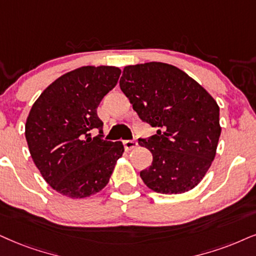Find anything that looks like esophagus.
<instances>
[{
    "label": "esophagus",
    "instance_id": "34e87169",
    "mask_svg": "<svg viewBox=\"0 0 256 256\" xmlns=\"http://www.w3.org/2000/svg\"><path fill=\"white\" fill-rule=\"evenodd\" d=\"M138 143L136 140H124V148L126 150H132V148H134L137 146Z\"/></svg>",
    "mask_w": 256,
    "mask_h": 256
}]
</instances>
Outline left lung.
Instances as JSON below:
<instances>
[{
	"label": "left lung",
	"mask_w": 256,
	"mask_h": 256,
	"mask_svg": "<svg viewBox=\"0 0 256 256\" xmlns=\"http://www.w3.org/2000/svg\"><path fill=\"white\" fill-rule=\"evenodd\" d=\"M119 85L139 118L158 128L138 140L154 158L140 171L143 182L169 195L194 189L212 166L221 134L215 99L182 70L156 61L124 67Z\"/></svg>",
	"instance_id": "obj_1"
}]
</instances>
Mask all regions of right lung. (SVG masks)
I'll use <instances>...</instances> for the list:
<instances>
[{"mask_svg": "<svg viewBox=\"0 0 256 256\" xmlns=\"http://www.w3.org/2000/svg\"><path fill=\"white\" fill-rule=\"evenodd\" d=\"M114 66H82L58 78L32 106L26 120L30 156L50 186L70 198L99 192L122 156V142L92 137L102 134L96 108L117 85Z\"/></svg>", "mask_w": 256, "mask_h": 256, "instance_id": "1", "label": "right lung"}]
</instances>
